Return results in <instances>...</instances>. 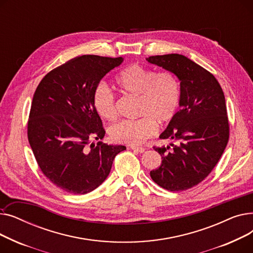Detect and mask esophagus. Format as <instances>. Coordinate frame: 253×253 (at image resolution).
<instances>
[{"label":"esophagus","mask_w":253,"mask_h":253,"mask_svg":"<svg viewBox=\"0 0 253 253\" xmlns=\"http://www.w3.org/2000/svg\"><path fill=\"white\" fill-rule=\"evenodd\" d=\"M131 150H133V151H135V152H138V153H143L144 152V148H142V147H137V145H131Z\"/></svg>","instance_id":"34e87169"}]
</instances>
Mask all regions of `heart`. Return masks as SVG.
<instances>
[{"label": "heart", "instance_id": "1", "mask_svg": "<svg viewBox=\"0 0 253 253\" xmlns=\"http://www.w3.org/2000/svg\"><path fill=\"white\" fill-rule=\"evenodd\" d=\"M122 93L138 97L136 120H125L110 128V136L117 142L140 144L157 132L158 125L166 126L175 119L181 102V85L171 71L157 72L140 64H131L116 77ZM96 113L104 120L118 117L114 93L103 84L95 87L92 97Z\"/></svg>", "mask_w": 253, "mask_h": 253}]
</instances>
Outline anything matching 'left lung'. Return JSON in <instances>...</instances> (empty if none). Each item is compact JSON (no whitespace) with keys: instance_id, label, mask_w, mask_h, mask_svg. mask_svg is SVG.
I'll return each mask as SVG.
<instances>
[{"instance_id":"left-lung-1","label":"left lung","mask_w":253,"mask_h":253,"mask_svg":"<svg viewBox=\"0 0 253 253\" xmlns=\"http://www.w3.org/2000/svg\"><path fill=\"white\" fill-rule=\"evenodd\" d=\"M147 60L173 72L181 85V109L160 135L178 144L154 147L162 164L150 174L165 190H188L209 175L228 144L230 124L223 91L213 75L183 55H156Z\"/></svg>"}]
</instances>
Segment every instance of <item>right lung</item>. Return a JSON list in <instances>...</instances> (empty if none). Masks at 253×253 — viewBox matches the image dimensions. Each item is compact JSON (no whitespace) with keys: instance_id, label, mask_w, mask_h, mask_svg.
I'll list each match as a JSON object with an SVG mask.
<instances>
[{"instance_id":"add662e5","label":"right lung","mask_w":253,"mask_h":253,"mask_svg":"<svg viewBox=\"0 0 253 253\" xmlns=\"http://www.w3.org/2000/svg\"><path fill=\"white\" fill-rule=\"evenodd\" d=\"M123 57L82 55L49 72L38 85L28 121V138L43 174L60 190L87 194L110 174L124 145H109L92 97L100 80Z\"/></svg>"}]
</instances>
